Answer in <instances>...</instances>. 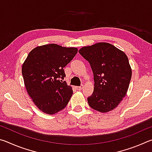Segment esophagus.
Returning a JSON list of instances; mask_svg holds the SVG:
<instances>
[{
  "label": "esophagus",
  "instance_id": "obj_1",
  "mask_svg": "<svg viewBox=\"0 0 152 152\" xmlns=\"http://www.w3.org/2000/svg\"><path fill=\"white\" fill-rule=\"evenodd\" d=\"M83 87H84L83 85H81V86H76V89L78 90V91H81V90L83 88Z\"/></svg>",
  "mask_w": 152,
  "mask_h": 152
}]
</instances>
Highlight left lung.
Masks as SVG:
<instances>
[{"label":"left lung","instance_id":"1","mask_svg":"<svg viewBox=\"0 0 152 152\" xmlns=\"http://www.w3.org/2000/svg\"><path fill=\"white\" fill-rule=\"evenodd\" d=\"M79 53L91 64L94 74V91L87 99L89 106L101 113L113 110L125 96L132 78L127 56L104 42L82 48Z\"/></svg>","mask_w":152,"mask_h":152}]
</instances>
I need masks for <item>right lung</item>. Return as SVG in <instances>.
<instances>
[{"label":"right lung","instance_id":"1","mask_svg":"<svg viewBox=\"0 0 152 152\" xmlns=\"http://www.w3.org/2000/svg\"><path fill=\"white\" fill-rule=\"evenodd\" d=\"M78 52L76 48L51 43L30 51L22 66V74L28 94L38 109L53 115L68 104L73 91L62 81L64 68Z\"/></svg>","mask_w":152,"mask_h":152}]
</instances>
